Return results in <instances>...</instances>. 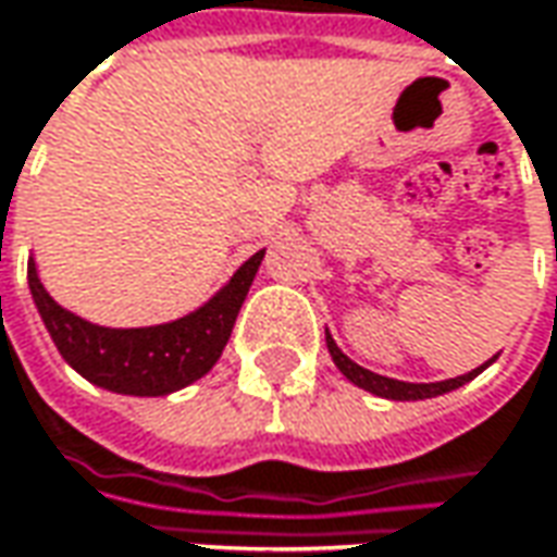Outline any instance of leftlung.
<instances>
[{"label":"left lung","mask_w":557,"mask_h":557,"mask_svg":"<svg viewBox=\"0 0 557 557\" xmlns=\"http://www.w3.org/2000/svg\"><path fill=\"white\" fill-rule=\"evenodd\" d=\"M327 349H331V356H334V364H337L339 371L346 374V380H352L356 386L361 389L374 392L380 398H392V401H417V398H435V395H444V392L450 389H460L462 383H469L472 376H479L487 364H481L475 371H469V374L454 376V380H442V383H401V380H389V376H380L374 371H364L361 364H356L349 356H343L339 352V346L334 343V337L327 334Z\"/></svg>","instance_id":"1"}]
</instances>
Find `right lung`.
I'll return each mask as SVG.
<instances>
[{
    "label": "right lung",
    "instance_id": "right-lung-1",
    "mask_svg": "<svg viewBox=\"0 0 557 557\" xmlns=\"http://www.w3.org/2000/svg\"><path fill=\"white\" fill-rule=\"evenodd\" d=\"M263 251L245 260L233 282L193 315L156 327H100L58 306L29 260L26 282L48 334L78 374L125 395H168L205 376L233 334L235 315L248 297Z\"/></svg>",
    "mask_w": 557,
    "mask_h": 557
}]
</instances>
